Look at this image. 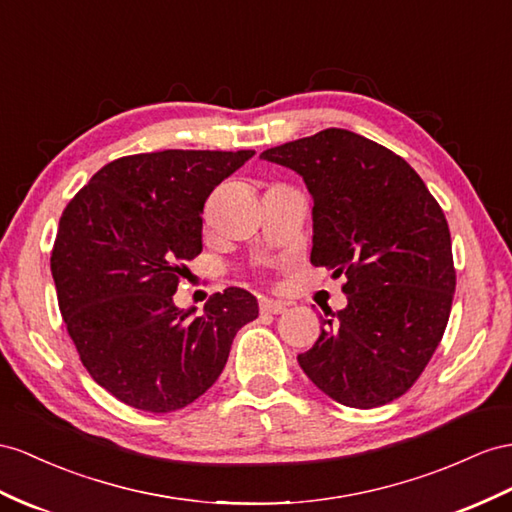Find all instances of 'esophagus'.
Wrapping results in <instances>:
<instances>
[{
	"label": "esophagus",
	"mask_w": 512,
	"mask_h": 512,
	"mask_svg": "<svg viewBox=\"0 0 512 512\" xmlns=\"http://www.w3.org/2000/svg\"><path fill=\"white\" fill-rule=\"evenodd\" d=\"M259 309L261 313H283L287 309V305L283 303V300H274V298H264L259 303Z\"/></svg>",
	"instance_id": "1"
}]
</instances>
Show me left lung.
Wrapping results in <instances>:
<instances>
[{"label": "left lung", "instance_id": "left-lung-1", "mask_svg": "<svg viewBox=\"0 0 512 512\" xmlns=\"http://www.w3.org/2000/svg\"><path fill=\"white\" fill-rule=\"evenodd\" d=\"M259 157L303 177L313 199L311 264L348 279V305L329 309L300 368L352 409L400 398L450 318L456 272L439 203L400 155L348 129H322Z\"/></svg>", "mask_w": 512, "mask_h": 512}]
</instances>
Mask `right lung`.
Instances as JSON below:
<instances>
[{"mask_svg":"<svg viewBox=\"0 0 512 512\" xmlns=\"http://www.w3.org/2000/svg\"><path fill=\"white\" fill-rule=\"evenodd\" d=\"M253 155H127L62 212L51 277L64 324L95 383L134 409L170 413L203 396L235 333L259 316L242 287L214 294L203 316L173 303L183 264L203 251L207 196Z\"/></svg>","mask_w":512,"mask_h":512,"instance_id":"1","label":"right lung"}]
</instances>
